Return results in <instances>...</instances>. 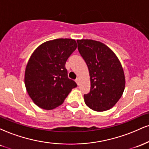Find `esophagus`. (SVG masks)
Listing matches in <instances>:
<instances>
[{
  "label": "esophagus",
  "mask_w": 149,
  "mask_h": 149,
  "mask_svg": "<svg viewBox=\"0 0 149 149\" xmlns=\"http://www.w3.org/2000/svg\"><path fill=\"white\" fill-rule=\"evenodd\" d=\"M76 82L77 84H78V85H80V80H79V78H76Z\"/></svg>",
  "instance_id": "1"
}]
</instances>
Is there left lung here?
I'll list each match as a JSON object with an SVG mask.
<instances>
[{
	"instance_id": "1",
	"label": "left lung",
	"mask_w": 149,
	"mask_h": 149,
	"mask_svg": "<svg viewBox=\"0 0 149 149\" xmlns=\"http://www.w3.org/2000/svg\"><path fill=\"white\" fill-rule=\"evenodd\" d=\"M78 49L85 61L90 76V91L84 95L85 103L95 111L111 109L125 90V79L119 59L100 41L77 40Z\"/></svg>"
}]
</instances>
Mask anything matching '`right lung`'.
Instances as JSON below:
<instances>
[{"mask_svg": "<svg viewBox=\"0 0 149 149\" xmlns=\"http://www.w3.org/2000/svg\"><path fill=\"white\" fill-rule=\"evenodd\" d=\"M76 47L73 39L59 38L41 44L31 54L26 67L24 83L38 107L46 110L59 107L77 87L76 82L68 78L65 67Z\"/></svg>", "mask_w": 149, "mask_h": 149, "instance_id": "right-lung-1", "label": "right lung"}]
</instances>
